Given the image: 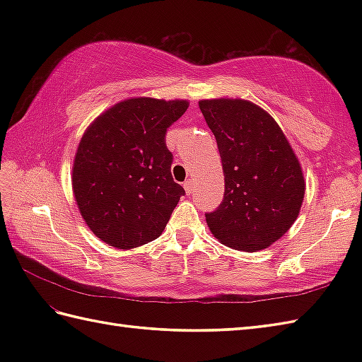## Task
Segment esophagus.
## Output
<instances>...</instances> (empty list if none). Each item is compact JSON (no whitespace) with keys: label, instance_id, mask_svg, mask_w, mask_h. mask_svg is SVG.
<instances>
[{"label":"esophagus","instance_id":"34e87169","mask_svg":"<svg viewBox=\"0 0 362 362\" xmlns=\"http://www.w3.org/2000/svg\"><path fill=\"white\" fill-rule=\"evenodd\" d=\"M183 188H185V191L188 194H191L194 191V188H196V183H194V180L193 179H188L185 183H183Z\"/></svg>","mask_w":362,"mask_h":362}]
</instances>
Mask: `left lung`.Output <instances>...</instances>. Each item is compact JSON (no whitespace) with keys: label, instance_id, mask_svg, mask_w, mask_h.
Here are the masks:
<instances>
[{"label":"left lung","instance_id":"1","mask_svg":"<svg viewBox=\"0 0 362 362\" xmlns=\"http://www.w3.org/2000/svg\"><path fill=\"white\" fill-rule=\"evenodd\" d=\"M201 112L216 138L226 191L205 213L218 240L244 252L266 249L288 232L303 202L294 151L271 115L243 99H205Z\"/></svg>","mask_w":362,"mask_h":362}]
</instances>
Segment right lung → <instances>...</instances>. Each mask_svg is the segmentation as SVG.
<instances>
[{"instance_id":"obj_1","label":"right lung","mask_w":362,"mask_h":362,"mask_svg":"<svg viewBox=\"0 0 362 362\" xmlns=\"http://www.w3.org/2000/svg\"><path fill=\"white\" fill-rule=\"evenodd\" d=\"M187 101L134 98L98 117L73 166L76 202L99 240L117 249L148 244L163 232L185 194L171 174L166 132Z\"/></svg>"}]
</instances>
